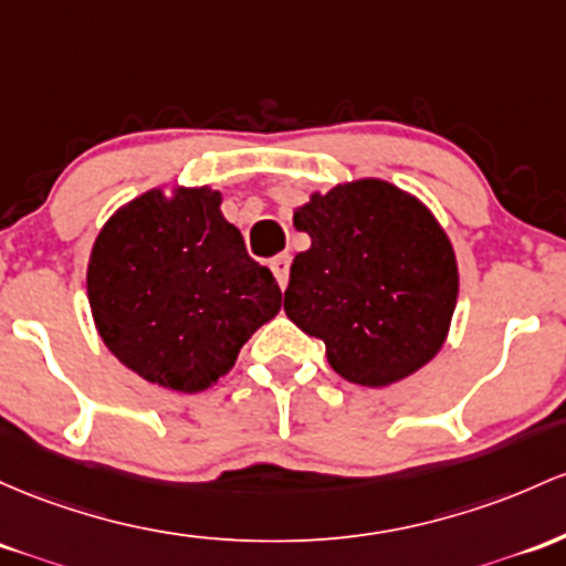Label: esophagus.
Wrapping results in <instances>:
<instances>
[{
  "mask_svg": "<svg viewBox=\"0 0 566 566\" xmlns=\"http://www.w3.org/2000/svg\"><path fill=\"white\" fill-rule=\"evenodd\" d=\"M271 271L276 273V282L279 287H287L290 282V254H276V258L271 260Z\"/></svg>",
  "mask_w": 566,
  "mask_h": 566,
  "instance_id": "obj_1",
  "label": "esophagus"
}]
</instances>
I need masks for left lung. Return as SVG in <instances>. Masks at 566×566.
<instances>
[{"instance_id":"obj_1","label":"left lung","mask_w":566,"mask_h":566,"mask_svg":"<svg viewBox=\"0 0 566 566\" xmlns=\"http://www.w3.org/2000/svg\"><path fill=\"white\" fill-rule=\"evenodd\" d=\"M293 222L312 247L295 254L284 312L325 340L335 374L389 387L424 368L459 295L454 247L430 209L368 177L312 192Z\"/></svg>"}]
</instances>
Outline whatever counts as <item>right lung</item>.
Listing matches in <instances>:
<instances>
[{"label":"right lung","instance_id":"add662e5","mask_svg":"<svg viewBox=\"0 0 566 566\" xmlns=\"http://www.w3.org/2000/svg\"><path fill=\"white\" fill-rule=\"evenodd\" d=\"M212 188H155L104 222L88 260V303L107 349L145 381L203 392L282 308Z\"/></svg>","mask_w":566,"mask_h":566}]
</instances>
